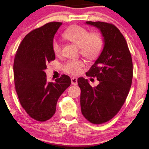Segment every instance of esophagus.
Segmentation results:
<instances>
[{
	"label": "esophagus",
	"mask_w": 149,
	"mask_h": 149,
	"mask_svg": "<svg viewBox=\"0 0 149 149\" xmlns=\"http://www.w3.org/2000/svg\"><path fill=\"white\" fill-rule=\"evenodd\" d=\"M71 83L73 85H77V77H72L71 79Z\"/></svg>",
	"instance_id": "34e87169"
}]
</instances>
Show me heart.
Returning <instances> with one entry per match:
<instances>
[{
  "instance_id": "obj_1",
  "label": "heart",
  "mask_w": 149,
  "mask_h": 149,
  "mask_svg": "<svg viewBox=\"0 0 149 149\" xmlns=\"http://www.w3.org/2000/svg\"><path fill=\"white\" fill-rule=\"evenodd\" d=\"M63 36L67 40L79 46L82 55L91 58L97 57L103 47V40L99 33H90L87 29L79 26L68 28ZM52 48L56 56L58 57L62 54V45L57 39L53 41ZM84 65L83 60H70L64 65L63 69L69 74L77 75L82 72Z\"/></svg>"
}]
</instances>
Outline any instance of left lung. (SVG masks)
<instances>
[{
  "mask_svg": "<svg viewBox=\"0 0 149 149\" xmlns=\"http://www.w3.org/2000/svg\"><path fill=\"white\" fill-rule=\"evenodd\" d=\"M99 29L104 48L94 64L86 74L96 77L95 87L80 77V107L82 115L94 124L110 120L120 110L130 92L133 79L132 58L127 41L118 28L102 22H86Z\"/></svg>",
  "mask_w": 149,
  "mask_h": 149,
  "instance_id": "8db88e82",
  "label": "left lung"
}]
</instances>
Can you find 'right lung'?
<instances>
[{
  "label": "right lung",
  "mask_w": 149,
  "mask_h": 149,
  "mask_svg": "<svg viewBox=\"0 0 149 149\" xmlns=\"http://www.w3.org/2000/svg\"><path fill=\"white\" fill-rule=\"evenodd\" d=\"M61 22H53L35 29L25 36L14 62V79L21 106L31 118L45 121L54 115L58 97L71 80L63 74L54 82H47L45 70L55 60L53 38Z\"/></svg>",
  "instance_id": "add662e5"
}]
</instances>
